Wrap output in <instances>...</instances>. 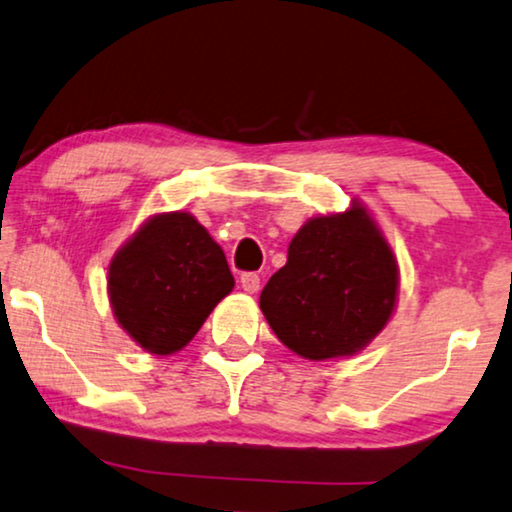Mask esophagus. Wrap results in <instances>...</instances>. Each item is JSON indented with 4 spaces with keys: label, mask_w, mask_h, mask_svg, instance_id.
Here are the masks:
<instances>
[{
    "label": "esophagus",
    "mask_w": 512,
    "mask_h": 512,
    "mask_svg": "<svg viewBox=\"0 0 512 512\" xmlns=\"http://www.w3.org/2000/svg\"><path fill=\"white\" fill-rule=\"evenodd\" d=\"M241 287L246 290L248 294H255L259 290V276L257 273H241Z\"/></svg>",
    "instance_id": "1"
}]
</instances>
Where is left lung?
<instances>
[{"label": "left lung", "instance_id": "8db88e82", "mask_svg": "<svg viewBox=\"0 0 512 512\" xmlns=\"http://www.w3.org/2000/svg\"><path fill=\"white\" fill-rule=\"evenodd\" d=\"M397 292V257L371 213L352 201L294 234L259 308L287 348L322 362L364 350L390 322Z\"/></svg>", "mask_w": 512, "mask_h": 512}]
</instances>
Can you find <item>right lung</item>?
Instances as JSON below:
<instances>
[{
	"instance_id": "obj_1",
	"label": "right lung",
	"mask_w": 512,
	"mask_h": 512,
	"mask_svg": "<svg viewBox=\"0 0 512 512\" xmlns=\"http://www.w3.org/2000/svg\"><path fill=\"white\" fill-rule=\"evenodd\" d=\"M232 287L222 248L183 211L148 218L109 264L115 320L150 355L183 350Z\"/></svg>"
}]
</instances>
